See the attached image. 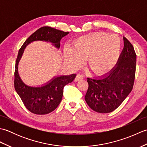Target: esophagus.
I'll list each match as a JSON object with an SVG mask.
<instances>
[{
	"label": "esophagus",
	"instance_id": "1",
	"mask_svg": "<svg viewBox=\"0 0 147 147\" xmlns=\"http://www.w3.org/2000/svg\"><path fill=\"white\" fill-rule=\"evenodd\" d=\"M83 76L82 75V74H77V75L76 76V78H75V81H79V80H83Z\"/></svg>",
	"mask_w": 147,
	"mask_h": 147
}]
</instances>
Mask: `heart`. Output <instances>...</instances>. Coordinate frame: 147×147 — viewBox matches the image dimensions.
Here are the masks:
<instances>
[{
	"instance_id": "1",
	"label": "heart",
	"mask_w": 147,
	"mask_h": 147,
	"mask_svg": "<svg viewBox=\"0 0 147 147\" xmlns=\"http://www.w3.org/2000/svg\"><path fill=\"white\" fill-rule=\"evenodd\" d=\"M121 41L119 36L107 33H96L74 40L71 49H64L65 63L75 67L80 59L87 58L86 65L96 74L107 71L120 55Z\"/></svg>"
}]
</instances>
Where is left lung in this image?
I'll use <instances>...</instances> for the list:
<instances>
[{
    "label": "left lung",
    "instance_id": "obj_1",
    "mask_svg": "<svg viewBox=\"0 0 147 147\" xmlns=\"http://www.w3.org/2000/svg\"><path fill=\"white\" fill-rule=\"evenodd\" d=\"M124 47L117 64L107 75L87 78L88 88L85 101L92 110L99 113L114 111L133 89L135 78L136 54L133 46L124 37Z\"/></svg>",
    "mask_w": 147,
    "mask_h": 147
}]
</instances>
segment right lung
I'll return each mask as SVG.
<instances>
[{
	"instance_id": "1",
	"label": "right lung",
	"mask_w": 147,
	"mask_h": 147,
	"mask_svg": "<svg viewBox=\"0 0 147 147\" xmlns=\"http://www.w3.org/2000/svg\"><path fill=\"white\" fill-rule=\"evenodd\" d=\"M68 33L49 26L42 27L28 38L18 52L15 65L14 88L26 108L33 114L43 115L54 111L62 100L64 87L73 82L76 74L57 77L42 87H31L26 85L19 76L18 62L24 48L30 43L36 40L50 42L59 48L61 39Z\"/></svg>"
}]
</instances>
